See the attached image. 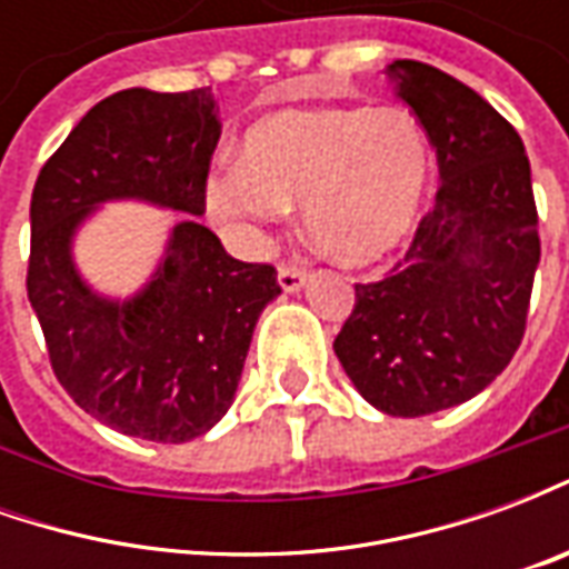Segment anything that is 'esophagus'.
I'll list each match as a JSON object with an SVG mask.
<instances>
[{
  "instance_id": "esophagus-1",
  "label": "esophagus",
  "mask_w": 569,
  "mask_h": 569,
  "mask_svg": "<svg viewBox=\"0 0 569 569\" xmlns=\"http://www.w3.org/2000/svg\"><path fill=\"white\" fill-rule=\"evenodd\" d=\"M277 280L283 286V292H298L305 280H308V273L301 271L298 264H280V271H277Z\"/></svg>"
}]
</instances>
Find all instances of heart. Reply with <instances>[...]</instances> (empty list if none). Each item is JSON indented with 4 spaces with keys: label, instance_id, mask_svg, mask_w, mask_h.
I'll return each mask as SVG.
<instances>
[{
    "label": "heart",
    "instance_id": "1",
    "mask_svg": "<svg viewBox=\"0 0 569 569\" xmlns=\"http://www.w3.org/2000/svg\"><path fill=\"white\" fill-rule=\"evenodd\" d=\"M432 154L406 106H310L259 118L237 163L207 179L216 222L261 240L301 203L305 231L329 259L366 268L402 247L427 200Z\"/></svg>",
    "mask_w": 569,
    "mask_h": 569
}]
</instances>
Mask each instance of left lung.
<instances>
[{"instance_id": "1", "label": "left lung", "mask_w": 569, "mask_h": 569, "mask_svg": "<svg viewBox=\"0 0 569 569\" xmlns=\"http://www.w3.org/2000/svg\"><path fill=\"white\" fill-rule=\"evenodd\" d=\"M387 72L427 130L441 186L406 259L378 283H357L335 353L378 411L423 418L472 399L512 362L539 219L525 142L488 100L418 60Z\"/></svg>"}]
</instances>
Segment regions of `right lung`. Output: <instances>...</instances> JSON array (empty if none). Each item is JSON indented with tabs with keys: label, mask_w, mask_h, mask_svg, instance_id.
Listing matches in <instances>:
<instances>
[{
	"label": "right lung",
	"mask_w": 569,
	"mask_h": 569,
	"mask_svg": "<svg viewBox=\"0 0 569 569\" xmlns=\"http://www.w3.org/2000/svg\"><path fill=\"white\" fill-rule=\"evenodd\" d=\"M216 112L210 88L112 93L72 128L32 188L27 296L51 369L76 406L133 439L182 445L224 418L252 329L280 296L277 271L231 259L207 224L186 219L146 289L116 301L81 280L72 237L106 200L203 216L222 133Z\"/></svg>",
	"instance_id": "obj_1"
}]
</instances>
